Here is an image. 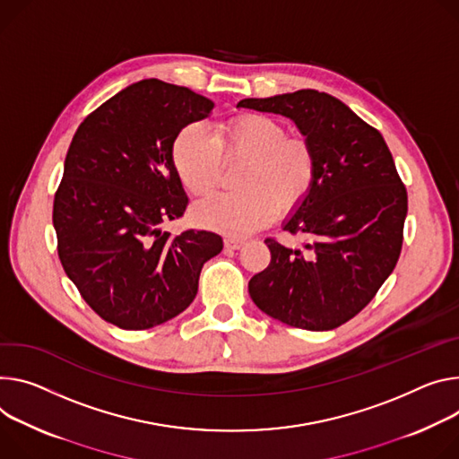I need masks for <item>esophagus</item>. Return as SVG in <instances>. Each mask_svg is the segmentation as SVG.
Listing matches in <instances>:
<instances>
[{"instance_id": "1", "label": "esophagus", "mask_w": 459, "mask_h": 459, "mask_svg": "<svg viewBox=\"0 0 459 459\" xmlns=\"http://www.w3.org/2000/svg\"><path fill=\"white\" fill-rule=\"evenodd\" d=\"M245 241L239 239V238H227L225 239V248L227 251H238V248L243 245Z\"/></svg>"}]
</instances>
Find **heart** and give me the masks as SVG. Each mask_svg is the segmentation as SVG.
<instances>
[{
	"label": "heart",
	"instance_id": "obj_1",
	"mask_svg": "<svg viewBox=\"0 0 459 459\" xmlns=\"http://www.w3.org/2000/svg\"><path fill=\"white\" fill-rule=\"evenodd\" d=\"M221 157L248 160L238 179L241 190L194 204L192 218L230 236L262 229L274 218L276 208L293 211L315 185L316 160L311 146L290 139L283 124L265 115L238 117L212 135L199 124H190L174 141V166L183 186L194 195L216 190Z\"/></svg>",
	"mask_w": 459,
	"mask_h": 459
}]
</instances>
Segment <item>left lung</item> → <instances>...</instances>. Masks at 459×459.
Segmentation results:
<instances>
[{
  "label": "left lung",
  "instance_id": "left-lung-1",
  "mask_svg": "<svg viewBox=\"0 0 459 459\" xmlns=\"http://www.w3.org/2000/svg\"><path fill=\"white\" fill-rule=\"evenodd\" d=\"M238 108L293 120L316 160L311 192L283 221L306 241L267 238L271 264L251 278L248 293L283 324L339 327L368 306L401 255L408 201L394 157L377 130L327 93L300 90Z\"/></svg>",
  "mask_w": 459,
  "mask_h": 459
}]
</instances>
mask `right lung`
Segmentation results:
<instances>
[{"label": "right lung", "instance_id": "1", "mask_svg": "<svg viewBox=\"0 0 459 459\" xmlns=\"http://www.w3.org/2000/svg\"><path fill=\"white\" fill-rule=\"evenodd\" d=\"M214 102L148 78L118 91L80 124L55 194L58 256L90 307L139 331L183 313L203 264L221 253L208 230L164 232L188 197L174 166V141Z\"/></svg>", "mask_w": 459, "mask_h": 459}]
</instances>
